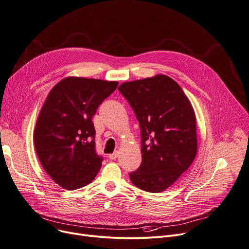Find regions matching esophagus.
I'll use <instances>...</instances> for the list:
<instances>
[{"label":"esophagus","instance_id":"obj_1","mask_svg":"<svg viewBox=\"0 0 249 249\" xmlns=\"http://www.w3.org/2000/svg\"><path fill=\"white\" fill-rule=\"evenodd\" d=\"M117 156H118V152H117V151H115L114 153H112V154H110V155H109V158H110L111 160H114V159L117 158Z\"/></svg>","mask_w":249,"mask_h":249}]
</instances>
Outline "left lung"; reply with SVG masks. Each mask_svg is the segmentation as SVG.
<instances>
[{
  "label": "left lung",
  "instance_id": "8db88e82",
  "mask_svg": "<svg viewBox=\"0 0 249 249\" xmlns=\"http://www.w3.org/2000/svg\"><path fill=\"white\" fill-rule=\"evenodd\" d=\"M127 99L141 129L142 162L129 174L147 192L166 190L192 164L197 153L196 116L183 90L166 75L125 82Z\"/></svg>",
  "mask_w": 249,
  "mask_h": 249
}]
</instances>
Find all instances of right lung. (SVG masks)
<instances>
[{
  "mask_svg": "<svg viewBox=\"0 0 249 249\" xmlns=\"http://www.w3.org/2000/svg\"><path fill=\"white\" fill-rule=\"evenodd\" d=\"M117 86V81L67 77L50 91L33 137L43 168L61 187L86 186L100 170L92 117Z\"/></svg>",
  "mask_w": 249,
  "mask_h": 249,
  "instance_id": "right-lung-1",
  "label": "right lung"
}]
</instances>
